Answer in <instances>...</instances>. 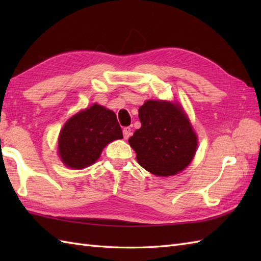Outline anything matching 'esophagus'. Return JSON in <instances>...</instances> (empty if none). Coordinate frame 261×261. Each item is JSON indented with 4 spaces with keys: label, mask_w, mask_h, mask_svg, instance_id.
Listing matches in <instances>:
<instances>
[{
    "label": "esophagus",
    "mask_w": 261,
    "mask_h": 261,
    "mask_svg": "<svg viewBox=\"0 0 261 261\" xmlns=\"http://www.w3.org/2000/svg\"><path fill=\"white\" fill-rule=\"evenodd\" d=\"M131 136V127L130 126H125L123 127V137L124 139H127Z\"/></svg>",
    "instance_id": "34e87169"
}]
</instances>
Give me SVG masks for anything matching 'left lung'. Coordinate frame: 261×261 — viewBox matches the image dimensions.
<instances>
[{"instance_id":"1","label":"left lung","mask_w":261,"mask_h":261,"mask_svg":"<svg viewBox=\"0 0 261 261\" xmlns=\"http://www.w3.org/2000/svg\"><path fill=\"white\" fill-rule=\"evenodd\" d=\"M140 129L129 143L140 166L157 176H171L191 164L197 136L178 103L148 99L139 108Z\"/></svg>"}]
</instances>
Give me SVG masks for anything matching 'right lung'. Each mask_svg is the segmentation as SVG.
I'll return each mask as SVG.
<instances>
[{
    "instance_id": "add662e5",
    "label": "right lung",
    "mask_w": 261,
    "mask_h": 261,
    "mask_svg": "<svg viewBox=\"0 0 261 261\" xmlns=\"http://www.w3.org/2000/svg\"><path fill=\"white\" fill-rule=\"evenodd\" d=\"M122 138L115 113L95 103L64 124L58 138L59 157L71 169L85 168L96 162L108 143Z\"/></svg>"
}]
</instances>
